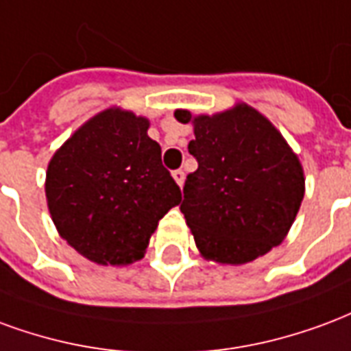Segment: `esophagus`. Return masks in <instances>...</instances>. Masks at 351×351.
<instances>
[{"instance_id":"1","label":"esophagus","mask_w":351,"mask_h":351,"mask_svg":"<svg viewBox=\"0 0 351 351\" xmlns=\"http://www.w3.org/2000/svg\"><path fill=\"white\" fill-rule=\"evenodd\" d=\"M172 178H173V181H176L179 186H181L183 185V181H185V172H183V170H173Z\"/></svg>"}]
</instances>
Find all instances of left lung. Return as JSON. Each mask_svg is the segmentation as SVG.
I'll return each instance as SVG.
<instances>
[{
	"label": "left lung",
	"instance_id": "left-lung-1",
	"mask_svg": "<svg viewBox=\"0 0 351 351\" xmlns=\"http://www.w3.org/2000/svg\"><path fill=\"white\" fill-rule=\"evenodd\" d=\"M193 123L181 213L206 260L243 265L284 241L305 196V173L277 127L245 102L213 116L176 110Z\"/></svg>",
	"mask_w": 351,
	"mask_h": 351
}]
</instances>
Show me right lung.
Masks as SVG:
<instances>
[{"mask_svg":"<svg viewBox=\"0 0 351 351\" xmlns=\"http://www.w3.org/2000/svg\"><path fill=\"white\" fill-rule=\"evenodd\" d=\"M149 119L112 106L74 130L48 162L45 193L58 234L99 265L142 260L181 191L147 136Z\"/></svg>","mask_w":351,"mask_h":351,"instance_id":"obj_1","label":"right lung"}]
</instances>
